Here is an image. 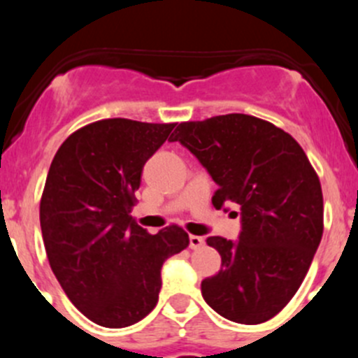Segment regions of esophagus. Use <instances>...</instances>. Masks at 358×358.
Instances as JSON below:
<instances>
[{"instance_id":"obj_1","label":"esophagus","mask_w":358,"mask_h":358,"mask_svg":"<svg viewBox=\"0 0 358 358\" xmlns=\"http://www.w3.org/2000/svg\"><path fill=\"white\" fill-rule=\"evenodd\" d=\"M189 246H190V249H199L201 246H204V237H201V236H190Z\"/></svg>"}]
</instances>
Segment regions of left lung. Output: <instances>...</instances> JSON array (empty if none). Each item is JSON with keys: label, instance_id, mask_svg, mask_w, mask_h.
Listing matches in <instances>:
<instances>
[{"label": "left lung", "instance_id": "8db88e82", "mask_svg": "<svg viewBox=\"0 0 358 358\" xmlns=\"http://www.w3.org/2000/svg\"><path fill=\"white\" fill-rule=\"evenodd\" d=\"M171 142L189 149L218 185L216 209L241 208L239 239L206 241L222 268L202 280V298L232 322H266L299 289L322 239L319 176L289 133L255 115L180 122Z\"/></svg>", "mask_w": 358, "mask_h": 358}]
</instances>
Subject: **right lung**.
<instances>
[{
	"mask_svg": "<svg viewBox=\"0 0 358 358\" xmlns=\"http://www.w3.org/2000/svg\"><path fill=\"white\" fill-rule=\"evenodd\" d=\"M173 128L102 119L72 133L50 166L39 204L46 256L72 305L99 326L149 315L162 263L189 246L180 227L150 236L129 216L143 166Z\"/></svg>",
	"mask_w": 358,
	"mask_h": 358,
	"instance_id": "right-lung-1",
	"label": "right lung"
}]
</instances>
